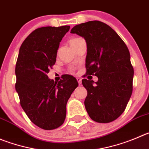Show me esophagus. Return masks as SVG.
<instances>
[{
  "mask_svg": "<svg viewBox=\"0 0 149 149\" xmlns=\"http://www.w3.org/2000/svg\"><path fill=\"white\" fill-rule=\"evenodd\" d=\"M76 79H77V81H78V83H79V85H81V78L79 77V78H77Z\"/></svg>",
  "mask_w": 149,
  "mask_h": 149,
  "instance_id": "obj_1",
  "label": "esophagus"
}]
</instances>
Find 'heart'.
<instances>
[{
	"label": "heart",
	"instance_id": "b5f03b06",
	"mask_svg": "<svg viewBox=\"0 0 149 149\" xmlns=\"http://www.w3.org/2000/svg\"><path fill=\"white\" fill-rule=\"evenodd\" d=\"M78 39H79V37H77V38H73V39H71V40H70V41H74V40H78Z\"/></svg>",
	"mask_w": 149,
	"mask_h": 149
}]
</instances>
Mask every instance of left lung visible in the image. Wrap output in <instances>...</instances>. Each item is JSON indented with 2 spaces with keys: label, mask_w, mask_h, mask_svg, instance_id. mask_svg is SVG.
Here are the masks:
<instances>
[{
  "label": "left lung",
  "mask_w": 149,
  "mask_h": 149,
  "mask_svg": "<svg viewBox=\"0 0 149 149\" xmlns=\"http://www.w3.org/2000/svg\"><path fill=\"white\" fill-rule=\"evenodd\" d=\"M70 33L86 40V73L98 79L95 84L82 80L87 91L86 110L94 121H113L124 112L132 93L134 69L129 49L110 26L98 20L76 25Z\"/></svg>",
  "instance_id": "1"
}]
</instances>
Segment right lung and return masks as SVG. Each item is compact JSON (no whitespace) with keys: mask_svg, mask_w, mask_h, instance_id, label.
Returning <instances> with one entry per match:
<instances>
[{"mask_svg":"<svg viewBox=\"0 0 149 149\" xmlns=\"http://www.w3.org/2000/svg\"><path fill=\"white\" fill-rule=\"evenodd\" d=\"M70 26L35 29L22 43L15 74L20 105L33 123L45 130L59 127L66 117V104L78 87L77 80L65 76L58 82L47 73L56 60L59 42Z\"/></svg>","mask_w":149,"mask_h":149,"instance_id":"right-lung-1","label":"right lung"}]
</instances>
